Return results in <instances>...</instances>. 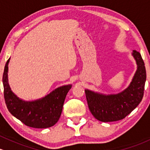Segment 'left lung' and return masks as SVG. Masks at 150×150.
<instances>
[{
    "instance_id": "1",
    "label": "left lung",
    "mask_w": 150,
    "mask_h": 150,
    "mask_svg": "<svg viewBox=\"0 0 150 150\" xmlns=\"http://www.w3.org/2000/svg\"><path fill=\"white\" fill-rule=\"evenodd\" d=\"M132 55L137 62V69L132 82L124 91L105 96L85 91L89 110L97 120L101 122L122 120L142 101L146 81L145 67L139 52L134 50Z\"/></svg>"
}]
</instances>
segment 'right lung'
Listing matches in <instances>:
<instances>
[{
  "label": "right lung",
  "mask_w": 150,
  "mask_h": 150,
  "mask_svg": "<svg viewBox=\"0 0 150 150\" xmlns=\"http://www.w3.org/2000/svg\"><path fill=\"white\" fill-rule=\"evenodd\" d=\"M8 59L3 75L4 98L8 110L13 116L28 127L47 128L53 126L59 119L64 102L71 85L55 89L40 100L32 102L22 100L11 91L8 83Z\"/></svg>",
  "instance_id": "1"
}]
</instances>
